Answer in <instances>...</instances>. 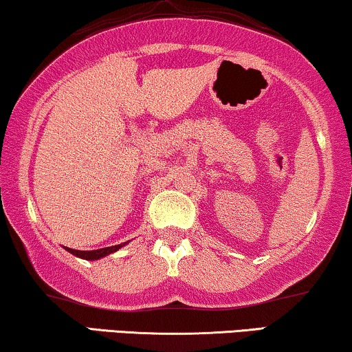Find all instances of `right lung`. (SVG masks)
<instances>
[{
	"label": "right lung",
	"instance_id": "add662e5",
	"mask_svg": "<svg viewBox=\"0 0 352 352\" xmlns=\"http://www.w3.org/2000/svg\"><path fill=\"white\" fill-rule=\"evenodd\" d=\"M123 245L126 243H120V245H113V247H107V248H99V250H91V252H81V250H72V248H65L67 252H70L72 254H75V256L78 258H83V259H99V258H104L107 256V254L117 252L123 247Z\"/></svg>",
	"mask_w": 352,
	"mask_h": 352
}]
</instances>
